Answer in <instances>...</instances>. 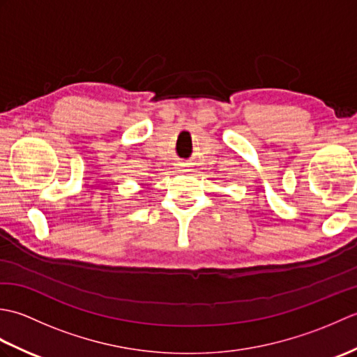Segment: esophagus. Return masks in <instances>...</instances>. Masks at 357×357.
Segmentation results:
<instances>
[{
    "instance_id": "34e87169",
    "label": "esophagus",
    "mask_w": 357,
    "mask_h": 357,
    "mask_svg": "<svg viewBox=\"0 0 357 357\" xmlns=\"http://www.w3.org/2000/svg\"><path fill=\"white\" fill-rule=\"evenodd\" d=\"M183 167H184V170H187V169H185V167H187V165H185V164H183Z\"/></svg>"
}]
</instances>
